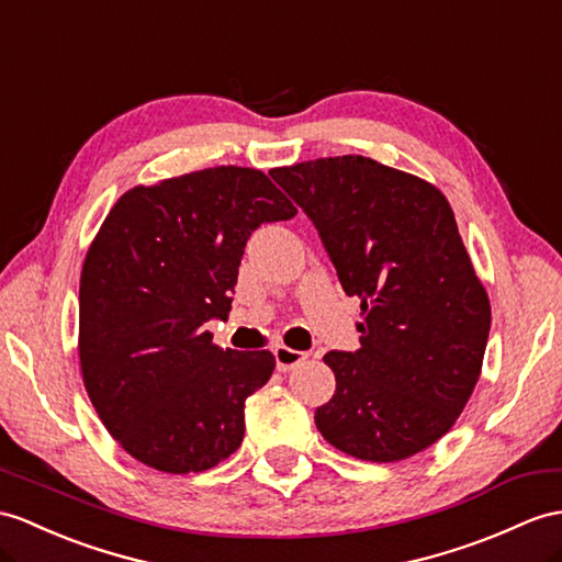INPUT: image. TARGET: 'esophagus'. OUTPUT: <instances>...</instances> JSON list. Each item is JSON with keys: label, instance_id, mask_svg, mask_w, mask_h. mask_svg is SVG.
Returning <instances> with one entry per match:
<instances>
[{"label": "esophagus", "instance_id": "34e87169", "mask_svg": "<svg viewBox=\"0 0 562 562\" xmlns=\"http://www.w3.org/2000/svg\"><path fill=\"white\" fill-rule=\"evenodd\" d=\"M273 358H277V367L279 372H291L297 364H303L307 360V352L293 350L289 346H277L273 348Z\"/></svg>", "mask_w": 562, "mask_h": 562}]
</instances>
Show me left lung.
Instances as JSON below:
<instances>
[{
  "mask_svg": "<svg viewBox=\"0 0 562 562\" xmlns=\"http://www.w3.org/2000/svg\"><path fill=\"white\" fill-rule=\"evenodd\" d=\"M319 231L348 295L360 350L324 362L336 393L317 407L344 453L398 462L450 431L482 374L491 305L436 186L362 155L269 171Z\"/></svg>",
  "mask_w": 562,
  "mask_h": 562,
  "instance_id": "left-lung-1",
  "label": "left lung"
}]
</instances>
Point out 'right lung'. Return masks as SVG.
I'll use <instances>...</instances> for the list:
<instances>
[{
	"label": "right lung",
	"instance_id": "obj_1",
	"mask_svg": "<svg viewBox=\"0 0 562 562\" xmlns=\"http://www.w3.org/2000/svg\"><path fill=\"white\" fill-rule=\"evenodd\" d=\"M295 214L245 167L135 186L106 214L80 271V372L106 431L147 468L204 472L238 450L245 398L277 362L214 346L207 322L228 317L252 231Z\"/></svg>",
	"mask_w": 562,
	"mask_h": 562
}]
</instances>
